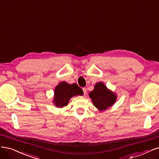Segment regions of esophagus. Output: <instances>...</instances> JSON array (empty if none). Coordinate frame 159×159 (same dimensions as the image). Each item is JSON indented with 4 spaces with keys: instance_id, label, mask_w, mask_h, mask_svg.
Wrapping results in <instances>:
<instances>
[{
    "instance_id": "34e87169",
    "label": "esophagus",
    "mask_w": 159,
    "mask_h": 159,
    "mask_svg": "<svg viewBox=\"0 0 159 159\" xmlns=\"http://www.w3.org/2000/svg\"><path fill=\"white\" fill-rule=\"evenodd\" d=\"M83 90L84 94H86V88H83Z\"/></svg>"
}]
</instances>
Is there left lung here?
Listing matches in <instances>:
<instances>
[{"instance_id": "obj_1", "label": "left lung", "mask_w": 159, "mask_h": 159, "mask_svg": "<svg viewBox=\"0 0 159 159\" xmlns=\"http://www.w3.org/2000/svg\"><path fill=\"white\" fill-rule=\"evenodd\" d=\"M89 96L94 106L101 111L111 106L117 99V95L107 89L106 85L102 82L95 84L94 90L89 93Z\"/></svg>"}]
</instances>
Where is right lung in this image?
<instances>
[{"label":"right lung","mask_w":159,"mask_h":159,"mask_svg":"<svg viewBox=\"0 0 159 159\" xmlns=\"http://www.w3.org/2000/svg\"><path fill=\"white\" fill-rule=\"evenodd\" d=\"M83 94V90L77 84H69L63 81L55 87L53 102L57 107H63L68 104L72 97Z\"/></svg>","instance_id":"right-lung-1"}]
</instances>
